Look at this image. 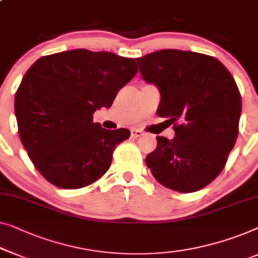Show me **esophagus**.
Wrapping results in <instances>:
<instances>
[{
  "mask_svg": "<svg viewBox=\"0 0 258 258\" xmlns=\"http://www.w3.org/2000/svg\"><path fill=\"white\" fill-rule=\"evenodd\" d=\"M143 135V132L142 130H138V129H133L132 130V137L134 138H138Z\"/></svg>",
  "mask_w": 258,
  "mask_h": 258,
  "instance_id": "1",
  "label": "esophagus"
}]
</instances>
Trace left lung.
Instances as JSON below:
<instances>
[{
    "mask_svg": "<svg viewBox=\"0 0 258 258\" xmlns=\"http://www.w3.org/2000/svg\"><path fill=\"white\" fill-rule=\"evenodd\" d=\"M143 79L158 86V116L175 137L157 136L147 165L163 186L196 192L225 167L238 135L241 94L226 66L211 55L160 50L136 59Z\"/></svg>",
    "mask_w": 258,
    "mask_h": 258,
    "instance_id": "left-lung-1",
    "label": "left lung"
}]
</instances>
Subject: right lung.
I'll return each instance as SVG.
<instances>
[{"instance_id": "add662e5", "label": "right lung", "mask_w": 258, "mask_h": 258, "mask_svg": "<svg viewBox=\"0 0 258 258\" xmlns=\"http://www.w3.org/2000/svg\"><path fill=\"white\" fill-rule=\"evenodd\" d=\"M137 71L132 58L85 48L44 55L27 71L15 95L18 134L48 182L76 189L107 172L130 132L103 129L93 114L109 108Z\"/></svg>"}]
</instances>
